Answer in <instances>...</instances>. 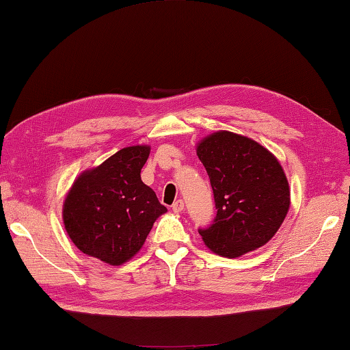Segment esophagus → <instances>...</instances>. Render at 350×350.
<instances>
[{
    "label": "esophagus",
    "instance_id": "34e87169",
    "mask_svg": "<svg viewBox=\"0 0 350 350\" xmlns=\"http://www.w3.org/2000/svg\"><path fill=\"white\" fill-rule=\"evenodd\" d=\"M171 208H173L174 212H182L183 208H185V202L183 200H176Z\"/></svg>",
    "mask_w": 350,
    "mask_h": 350
}]
</instances>
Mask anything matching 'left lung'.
I'll return each instance as SVG.
<instances>
[{
    "label": "left lung",
    "instance_id": "obj_1",
    "mask_svg": "<svg viewBox=\"0 0 350 350\" xmlns=\"http://www.w3.org/2000/svg\"><path fill=\"white\" fill-rule=\"evenodd\" d=\"M208 171L217 215L198 229L204 244L237 258L269 243L290 208V187L278 159L245 136L217 132L197 146Z\"/></svg>",
    "mask_w": 350,
    "mask_h": 350
}]
</instances>
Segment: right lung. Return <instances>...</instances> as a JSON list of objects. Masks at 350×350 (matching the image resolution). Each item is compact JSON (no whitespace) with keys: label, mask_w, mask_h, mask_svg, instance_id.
I'll return each mask as SVG.
<instances>
[{"label":"right lung","mask_w":350,"mask_h":350,"mask_svg":"<svg viewBox=\"0 0 350 350\" xmlns=\"http://www.w3.org/2000/svg\"><path fill=\"white\" fill-rule=\"evenodd\" d=\"M148 154L147 146L122 148L74 182L64 204V223L86 255L124 264L139 252L156 218L167 212L141 180Z\"/></svg>","instance_id":"add662e5"}]
</instances>
